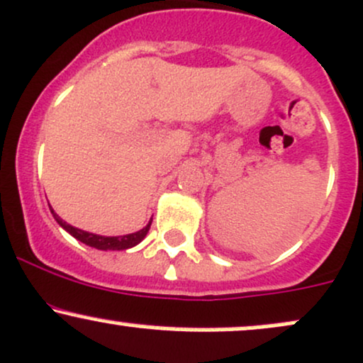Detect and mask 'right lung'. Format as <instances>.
Here are the masks:
<instances>
[{
	"label": "right lung",
	"mask_w": 363,
	"mask_h": 363,
	"mask_svg": "<svg viewBox=\"0 0 363 363\" xmlns=\"http://www.w3.org/2000/svg\"><path fill=\"white\" fill-rule=\"evenodd\" d=\"M51 213H53L55 220H57L58 224L67 230V233L72 234L75 240L84 242V245L91 246V248L103 250V252H106V250H117V252H121V250L133 248V246L139 245V242L145 240L151 225V220H150L148 225L143 227L141 230H138V233H133V234H125V236H99V234L87 233V230L77 229V227L67 224V222H63L62 218L53 212V210H51Z\"/></svg>",
	"instance_id": "1"
}]
</instances>
